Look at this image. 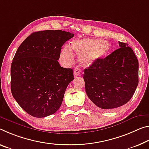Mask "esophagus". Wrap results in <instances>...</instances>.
Wrapping results in <instances>:
<instances>
[{
  "instance_id": "1",
  "label": "esophagus",
  "mask_w": 149,
  "mask_h": 149,
  "mask_svg": "<svg viewBox=\"0 0 149 149\" xmlns=\"http://www.w3.org/2000/svg\"><path fill=\"white\" fill-rule=\"evenodd\" d=\"M80 74H81V70H79V68H75L74 70V75L75 77H77L78 76V75H80Z\"/></svg>"
}]
</instances>
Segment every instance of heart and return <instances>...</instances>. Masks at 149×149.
<instances>
[{
    "mask_svg": "<svg viewBox=\"0 0 149 149\" xmlns=\"http://www.w3.org/2000/svg\"><path fill=\"white\" fill-rule=\"evenodd\" d=\"M111 48L109 42L106 40H96L90 38L77 39L66 45L61 53L63 62L70 64L74 60L75 52L79 55V63L84 66H89L107 55Z\"/></svg>",
    "mask_w": 149,
    "mask_h": 149,
    "instance_id": "obj_1",
    "label": "heart"
}]
</instances>
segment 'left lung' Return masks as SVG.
<instances>
[{"instance_id": "8db88e82", "label": "left lung", "mask_w": 149, "mask_h": 149, "mask_svg": "<svg viewBox=\"0 0 149 149\" xmlns=\"http://www.w3.org/2000/svg\"><path fill=\"white\" fill-rule=\"evenodd\" d=\"M84 70L85 89L96 107L113 109L131 100L139 83V62L128 44Z\"/></svg>"}]
</instances>
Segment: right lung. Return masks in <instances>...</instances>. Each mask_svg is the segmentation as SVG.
Wrapping results in <instances>:
<instances>
[{"mask_svg": "<svg viewBox=\"0 0 149 149\" xmlns=\"http://www.w3.org/2000/svg\"><path fill=\"white\" fill-rule=\"evenodd\" d=\"M73 33L57 30L33 32L16 51L11 64L13 97L33 117L55 113L62 105L65 89L74 79L71 68L58 63L62 46Z\"/></svg>", "mask_w": 149, "mask_h": 149, "instance_id": "add662e5", "label": "right lung"}]
</instances>
